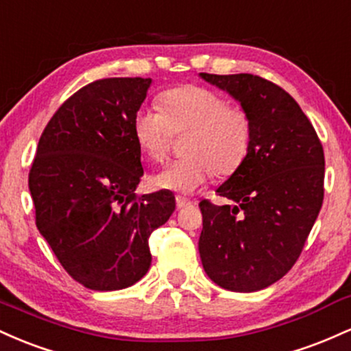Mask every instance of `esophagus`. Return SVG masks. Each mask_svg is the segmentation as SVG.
I'll use <instances>...</instances> for the list:
<instances>
[{"instance_id":"esophagus-1","label":"esophagus","mask_w":351,"mask_h":351,"mask_svg":"<svg viewBox=\"0 0 351 351\" xmlns=\"http://www.w3.org/2000/svg\"><path fill=\"white\" fill-rule=\"evenodd\" d=\"M188 206H191V201L183 198V196H176V208L183 209V208H188Z\"/></svg>"}]
</instances>
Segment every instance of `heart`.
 Listing matches in <instances>:
<instances>
[{
	"instance_id": "obj_1",
	"label": "heart",
	"mask_w": 351,
	"mask_h": 351,
	"mask_svg": "<svg viewBox=\"0 0 351 351\" xmlns=\"http://www.w3.org/2000/svg\"><path fill=\"white\" fill-rule=\"evenodd\" d=\"M160 110L142 107L132 119V134L140 152L152 162H163L173 135L183 138L184 156L156 173L153 184L180 195H191L213 171L232 175L247 158L252 143L249 112L211 88L184 84L165 90Z\"/></svg>"
}]
</instances>
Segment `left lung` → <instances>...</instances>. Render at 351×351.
<instances>
[{
    "label": "left lung",
    "instance_id": "1",
    "mask_svg": "<svg viewBox=\"0 0 351 351\" xmlns=\"http://www.w3.org/2000/svg\"><path fill=\"white\" fill-rule=\"evenodd\" d=\"M199 75L229 92L252 120L247 158L216 189L232 204L199 203L201 263L223 289L256 292L299 259L324 203V148L299 104L271 80Z\"/></svg>",
    "mask_w": 351,
    "mask_h": 351
}]
</instances>
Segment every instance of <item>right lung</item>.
<instances>
[{"mask_svg":"<svg viewBox=\"0 0 351 351\" xmlns=\"http://www.w3.org/2000/svg\"><path fill=\"white\" fill-rule=\"evenodd\" d=\"M152 79L110 77L79 88L39 138L29 171L36 226L74 280L120 291L147 274L148 237L175 211V196H136L142 152L132 119Z\"/></svg>","mask_w":351,"mask_h":351,"instance_id":"obj_1","label":"right lung"}]
</instances>
